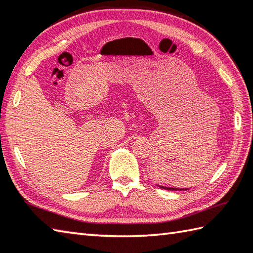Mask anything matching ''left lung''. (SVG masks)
I'll use <instances>...</instances> for the list:
<instances>
[{
    "instance_id": "8db88e82",
    "label": "left lung",
    "mask_w": 253,
    "mask_h": 253,
    "mask_svg": "<svg viewBox=\"0 0 253 253\" xmlns=\"http://www.w3.org/2000/svg\"><path fill=\"white\" fill-rule=\"evenodd\" d=\"M163 188H166V189H170V190H177L176 188H168V187H163Z\"/></svg>"
}]
</instances>
